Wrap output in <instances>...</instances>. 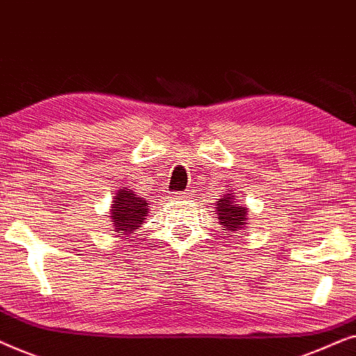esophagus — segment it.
Masks as SVG:
<instances>
[{"instance_id":"esophagus-1","label":"esophagus","mask_w":356,"mask_h":356,"mask_svg":"<svg viewBox=\"0 0 356 356\" xmlns=\"http://www.w3.org/2000/svg\"><path fill=\"white\" fill-rule=\"evenodd\" d=\"M172 197H173V199H186V197H188V193H183V191L173 193Z\"/></svg>"}]
</instances>
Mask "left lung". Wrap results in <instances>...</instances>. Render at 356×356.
I'll use <instances>...</instances> for the list:
<instances>
[{"instance_id":"left-lung-1","label":"left lung","mask_w":356,"mask_h":356,"mask_svg":"<svg viewBox=\"0 0 356 356\" xmlns=\"http://www.w3.org/2000/svg\"><path fill=\"white\" fill-rule=\"evenodd\" d=\"M216 212L222 230H227V233H238V230H243L246 222L250 220L248 209L243 204H238L235 193H227L220 196V199H217Z\"/></svg>"}]
</instances>
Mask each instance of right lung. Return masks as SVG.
<instances>
[{
  "mask_svg": "<svg viewBox=\"0 0 356 356\" xmlns=\"http://www.w3.org/2000/svg\"><path fill=\"white\" fill-rule=\"evenodd\" d=\"M110 222H113L115 232L118 235H131L145 222L149 213L147 201L134 194L133 189L121 188L116 196H113Z\"/></svg>",
  "mask_w": 356,
  "mask_h": 356,
  "instance_id": "add662e5",
  "label": "right lung"
}]
</instances>
